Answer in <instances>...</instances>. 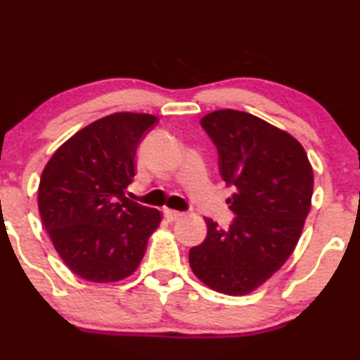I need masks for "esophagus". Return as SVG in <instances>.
<instances>
[{"label":"esophagus","instance_id":"esophagus-1","mask_svg":"<svg viewBox=\"0 0 360 360\" xmlns=\"http://www.w3.org/2000/svg\"><path fill=\"white\" fill-rule=\"evenodd\" d=\"M164 216H166L167 221H176V219L183 218L184 213H181V211H172V210H164Z\"/></svg>","mask_w":360,"mask_h":360}]
</instances>
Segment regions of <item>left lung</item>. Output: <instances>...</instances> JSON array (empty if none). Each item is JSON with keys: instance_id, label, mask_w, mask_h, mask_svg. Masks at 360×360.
<instances>
[{"instance_id": "1", "label": "left lung", "mask_w": 360, "mask_h": 360, "mask_svg": "<svg viewBox=\"0 0 360 360\" xmlns=\"http://www.w3.org/2000/svg\"><path fill=\"white\" fill-rule=\"evenodd\" d=\"M219 155V174L235 194V219L189 250L202 283L226 295H246L278 271L295 250L310 211L314 171L295 137L248 112L214 110L201 119Z\"/></svg>"}]
</instances>
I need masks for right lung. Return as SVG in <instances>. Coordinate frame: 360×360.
Listing matches in <instances>:
<instances>
[{"mask_svg":"<svg viewBox=\"0 0 360 360\" xmlns=\"http://www.w3.org/2000/svg\"><path fill=\"white\" fill-rule=\"evenodd\" d=\"M158 117L117 112L89 124L51 155L38 210L55 250L75 275L95 283L131 276L161 213L125 198L134 158Z\"/></svg>","mask_w":360,"mask_h":360,"instance_id":"add662e5","label":"right lung"}]
</instances>
